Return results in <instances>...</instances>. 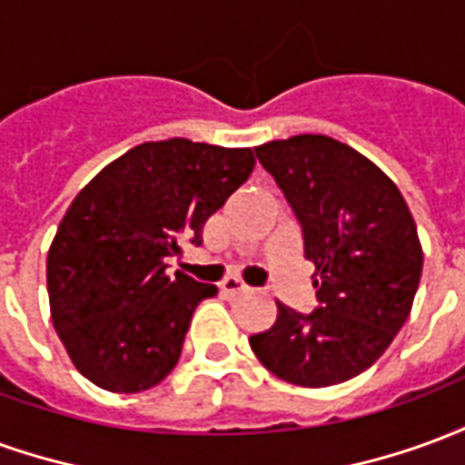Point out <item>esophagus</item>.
Segmentation results:
<instances>
[{"label": "esophagus", "instance_id": "1", "mask_svg": "<svg viewBox=\"0 0 465 465\" xmlns=\"http://www.w3.org/2000/svg\"><path fill=\"white\" fill-rule=\"evenodd\" d=\"M219 289H222L223 296H239V293L249 292V286H246L242 279H236V276H226V279L219 283Z\"/></svg>", "mask_w": 465, "mask_h": 465}]
</instances>
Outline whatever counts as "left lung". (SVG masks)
I'll list each match as a JSON object with an SVG mask.
<instances>
[{"instance_id": "left-lung-1", "label": "left lung", "mask_w": 465, "mask_h": 465, "mask_svg": "<svg viewBox=\"0 0 465 465\" xmlns=\"http://www.w3.org/2000/svg\"><path fill=\"white\" fill-rule=\"evenodd\" d=\"M256 156L302 223L319 306L303 316L276 302L273 326L249 343L279 379L336 386L376 363L409 319L423 269L416 222L399 186L331 136L299 134Z\"/></svg>"}]
</instances>
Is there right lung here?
<instances>
[{"instance_id":"right-lung-1","label":"right lung","mask_w":465,"mask_h":465,"mask_svg":"<svg viewBox=\"0 0 465 465\" xmlns=\"http://www.w3.org/2000/svg\"><path fill=\"white\" fill-rule=\"evenodd\" d=\"M252 149L166 139L106 163L56 229L46 256L49 312L76 371L112 393L162 383L193 309L216 293L166 256L202 243L206 219L253 172Z\"/></svg>"}]
</instances>
